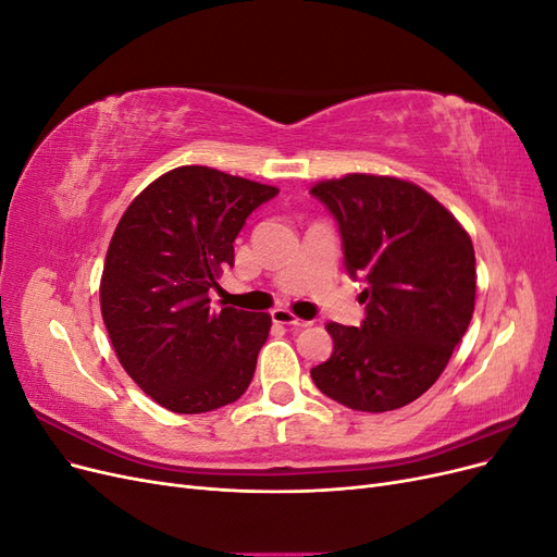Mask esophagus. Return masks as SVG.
<instances>
[{
	"label": "esophagus",
	"mask_w": 557,
	"mask_h": 557,
	"mask_svg": "<svg viewBox=\"0 0 557 557\" xmlns=\"http://www.w3.org/2000/svg\"><path fill=\"white\" fill-rule=\"evenodd\" d=\"M272 320L278 325H288V327H307V320H301L297 315H293L288 309H274L272 311Z\"/></svg>",
	"instance_id": "1"
}]
</instances>
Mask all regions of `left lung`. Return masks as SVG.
Returning <instances> with one entry per match:
<instances>
[{"label":"left lung","instance_id":"1","mask_svg":"<svg viewBox=\"0 0 557 557\" xmlns=\"http://www.w3.org/2000/svg\"><path fill=\"white\" fill-rule=\"evenodd\" d=\"M311 195L339 223L348 274L367 285L362 325H325L334 350L311 379L352 411L407 407L442 376L469 327L474 244L444 205L397 176L346 174L313 183Z\"/></svg>","mask_w":557,"mask_h":557}]
</instances>
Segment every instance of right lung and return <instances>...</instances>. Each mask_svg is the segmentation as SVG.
<instances>
[{
  "label": "right lung",
  "mask_w": 557,
  "mask_h": 557,
  "mask_svg": "<svg viewBox=\"0 0 557 557\" xmlns=\"http://www.w3.org/2000/svg\"><path fill=\"white\" fill-rule=\"evenodd\" d=\"M276 193L183 164L146 185L117 221L99 307L117 362L160 407L205 413L246 393L272 315L215 311L209 288L234 264V239L250 211Z\"/></svg>",
  "instance_id": "add662e5"
}]
</instances>
